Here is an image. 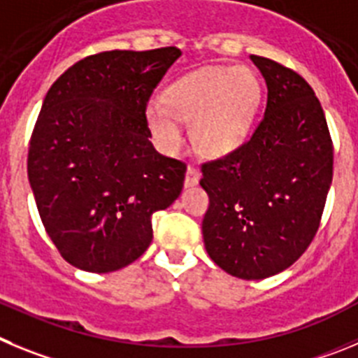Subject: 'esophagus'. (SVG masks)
<instances>
[{
    "label": "esophagus",
    "instance_id": "1",
    "mask_svg": "<svg viewBox=\"0 0 358 358\" xmlns=\"http://www.w3.org/2000/svg\"><path fill=\"white\" fill-rule=\"evenodd\" d=\"M199 178H201V173L196 169V167H187L185 173V187H194L199 183Z\"/></svg>",
    "mask_w": 358,
    "mask_h": 358
}]
</instances>
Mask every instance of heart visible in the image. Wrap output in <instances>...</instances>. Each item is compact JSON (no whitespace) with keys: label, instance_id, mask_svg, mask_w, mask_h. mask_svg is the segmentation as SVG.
Instances as JSON below:
<instances>
[{"label":"heart","instance_id":"1","mask_svg":"<svg viewBox=\"0 0 358 358\" xmlns=\"http://www.w3.org/2000/svg\"><path fill=\"white\" fill-rule=\"evenodd\" d=\"M262 101V82L251 67L208 66L180 76L162 101L146 105V123L166 151L182 143L178 121L191 123V141L203 157H224L246 143Z\"/></svg>","mask_w":358,"mask_h":358}]
</instances>
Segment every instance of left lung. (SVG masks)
I'll return each mask as SVG.
<instances>
[{
  "label": "left lung",
  "instance_id": "left-lung-1",
  "mask_svg": "<svg viewBox=\"0 0 358 358\" xmlns=\"http://www.w3.org/2000/svg\"><path fill=\"white\" fill-rule=\"evenodd\" d=\"M267 85L264 117L230 155L203 164L199 185L208 257L228 275L262 280L303 255L320 228L334 148L312 87L278 62L251 55Z\"/></svg>",
  "mask_w": 358,
  "mask_h": 358
}]
</instances>
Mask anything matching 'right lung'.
I'll list each match as a JSON object with an SVG mask.
<instances>
[{"label": "right lung", "mask_w": 358, "mask_h": 358, "mask_svg": "<svg viewBox=\"0 0 358 358\" xmlns=\"http://www.w3.org/2000/svg\"><path fill=\"white\" fill-rule=\"evenodd\" d=\"M178 48L80 60L51 85L28 151V180L50 239L71 266L112 273L153 239L151 215L182 192L185 164L160 155L146 103Z\"/></svg>", "instance_id": "1"}]
</instances>
